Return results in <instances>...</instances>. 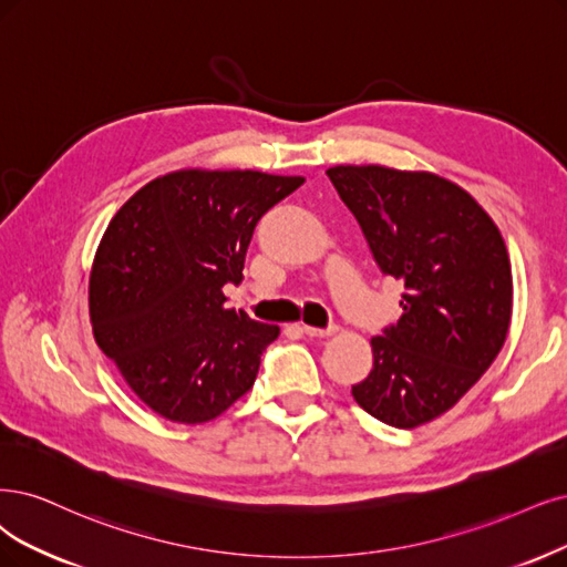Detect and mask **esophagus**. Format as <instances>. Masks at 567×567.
<instances>
[{
    "mask_svg": "<svg viewBox=\"0 0 567 567\" xmlns=\"http://www.w3.org/2000/svg\"><path fill=\"white\" fill-rule=\"evenodd\" d=\"M301 331L308 333V337H331L333 331H337V327H327V329H320V327H310V324H301Z\"/></svg>",
    "mask_w": 567,
    "mask_h": 567,
    "instance_id": "obj_1",
    "label": "esophagus"
}]
</instances>
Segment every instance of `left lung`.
<instances>
[{"mask_svg": "<svg viewBox=\"0 0 567 567\" xmlns=\"http://www.w3.org/2000/svg\"><path fill=\"white\" fill-rule=\"evenodd\" d=\"M373 261L404 282L402 318L371 339L373 367L352 396L381 423L413 430L486 373L512 322V264L491 215L463 186L425 171L333 165Z\"/></svg>", "mask_w": 567, "mask_h": 567, "instance_id": "obj_1", "label": "left lung"}]
</instances>
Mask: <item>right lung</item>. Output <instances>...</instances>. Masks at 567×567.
Returning <instances> with one entry per match:
<instances>
[{
    "label": "right lung",
    "mask_w": 567,
    "mask_h": 567,
    "mask_svg": "<svg viewBox=\"0 0 567 567\" xmlns=\"http://www.w3.org/2000/svg\"><path fill=\"white\" fill-rule=\"evenodd\" d=\"M303 177L184 167L144 184L97 245L89 312L100 350L154 413L200 425L255 385L278 324L226 308L264 213Z\"/></svg>",
    "instance_id": "right-lung-1"
}]
</instances>
